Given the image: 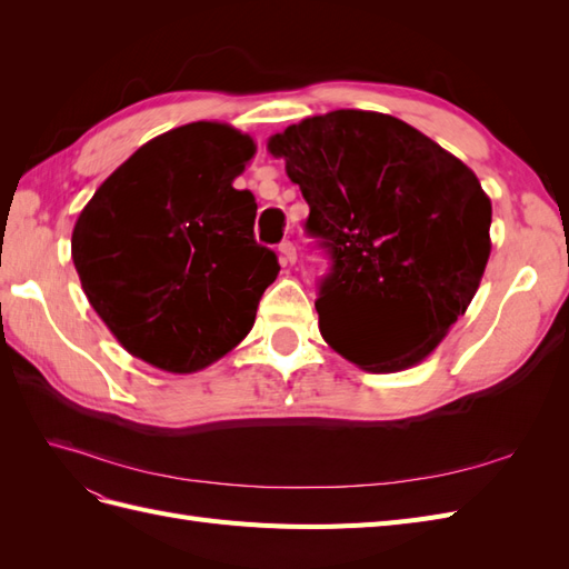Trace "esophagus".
I'll list each match as a JSON object with an SVG mask.
<instances>
[{
  "label": "esophagus",
  "mask_w": 569,
  "mask_h": 569,
  "mask_svg": "<svg viewBox=\"0 0 569 569\" xmlns=\"http://www.w3.org/2000/svg\"><path fill=\"white\" fill-rule=\"evenodd\" d=\"M278 251H280V263L282 266H291L297 261V247L291 244V242H282L280 247H278Z\"/></svg>",
  "instance_id": "esophagus-1"
}]
</instances>
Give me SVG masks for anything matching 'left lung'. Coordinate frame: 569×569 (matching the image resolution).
<instances>
[{
    "label": "left lung",
    "mask_w": 569,
    "mask_h": 569,
    "mask_svg": "<svg viewBox=\"0 0 569 569\" xmlns=\"http://www.w3.org/2000/svg\"><path fill=\"white\" fill-rule=\"evenodd\" d=\"M330 258L316 311L368 372L420 363L465 313L491 253V201L472 170L403 120L339 109L272 134ZM403 333V338L398 335Z\"/></svg>",
    "instance_id": "left-lung-1"
}]
</instances>
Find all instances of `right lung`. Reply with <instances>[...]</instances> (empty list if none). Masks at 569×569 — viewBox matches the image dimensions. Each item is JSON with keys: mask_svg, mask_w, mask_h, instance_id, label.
Instances as JSON below:
<instances>
[{"mask_svg": "<svg viewBox=\"0 0 569 569\" xmlns=\"http://www.w3.org/2000/svg\"><path fill=\"white\" fill-rule=\"evenodd\" d=\"M249 134L189 123L153 137L104 180L71 239L97 316L126 351L197 372L242 341L280 263L253 239L256 199L234 189Z\"/></svg>", "mask_w": 569, "mask_h": 569, "instance_id": "obj_1", "label": "right lung"}]
</instances>
